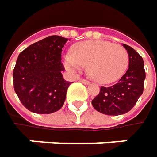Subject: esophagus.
I'll return each mask as SVG.
<instances>
[{
  "label": "esophagus",
  "mask_w": 157,
  "mask_h": 157,
  "mask_svg": "<svg viewBox=\"0 0 157 157\" xmlns=\"http://www.w3.org/2000/svg\"><path fill=\"white\" fill-rule=\"evenodd\" d=\"M79 81L81 82H82V83H84V84H90V82L89 81H87V80H85V79H79Z\"/></svg>",
  "instance_id": "34e87169"
}]
</instances>
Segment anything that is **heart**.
Returning a JSON list of instances; mask_svg holds the SVG:
<instances>
[{"label": "heart", "mask_w": 157, "mask_h": 157, "mask_svg": "<svg viewBox=\"0 0 157 157\" xmlns=\"http://www.w3.org/2000/svg\"><path fill=\"white\" fill-rule=\"evenodd\" d=\"M63 63L72 72L86 66L93 80L100 83H111L125 73L129 64V54L123 45L109 41H86L75 45L72 53L64 54Z\"/></svg>", "instance_id": "heart-1"}]
</instances>
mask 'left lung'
I'll list each match as a JSON object with an SVG mask.
<instances>
[{"label": "left lung", "instance_id": "8db88e82", "mask_svg": "<svg viewBox=\"0 0 157 157\" xmlns=\"http://www.w3.org/2000/svg\"><path fill=\"white\" fill-rule=\"evenodd\" d=\"M129 54V67L117 83L102 86L93 99L94 108L107 115L124 114L132 109L144 92V64L141 55L132 47L124 44Z\"/></svg>", "mask_w": 157, "mask_h": 157}]
</instances>
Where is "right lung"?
Segmentation results:
<instances>
[{
    "instance_id": "1",
    "label": "right lung",
    "mask_w": 157,
    "mask_h": 157,
    "mask_svg": "<svg viewBox=\"0 0 157 157\" xmlns=\"http://www.w3.org/2000/svg\"><path fill=\"white\" fill-rule=\"evenodd\" d=\"M68 41L58 35L31 44L18 56L13 76V87L22 105L40 114L62 108L72 82L65 81L62 71V51Z\"/></svg>"
}]
</instances>
